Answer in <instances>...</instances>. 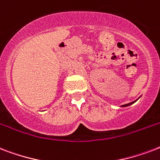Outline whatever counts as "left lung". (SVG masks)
<instances>
[{
  "label": "left lung",
  "mask_w": 160,
  "mask_h": 160,
  "mask_svg": "<svg viewBox=\"0 0 160 160\" xmlns=\"http://www.w3.org/2000/svg\"><path fill=\"white\" fill-rule=\"evenodd\" d=\"M136 100H135V101H136ZM135 101H133V102H131V103H129V104H126V105H121L122 107H126V106H129V105H131L132 104H134V102H135Z\"/></svg>",
  "instance_id": "8db88e82"
}]
</instances>
